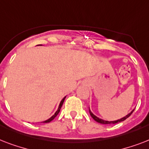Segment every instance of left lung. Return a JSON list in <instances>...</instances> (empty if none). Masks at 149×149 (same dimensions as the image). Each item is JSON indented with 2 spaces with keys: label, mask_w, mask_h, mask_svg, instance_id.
I'll use <instances>...</instances> for the list:
<instances>
[{
  "label": "left lung",
  "mask_w": 149,
  "mask_h": 149,
  "mask_svg": "<svg viewBox=\"0 0 149 149\" xmlns=\"http://www.w3.org/2000/svg\"><path fill=\"white\" fill-rule=\"evenodd\" d=\"M133 111H134V110L131 112L130 113H128L127 115H126L125 117H124V118H120V119H119V120H113V121H108V120H103V119H100V118H97V116H95L94 114H93L92 112H91V111L90 110V108H89V112H90V113H91V116L93 118V119L94 120H96L97 122L98 123H100V124H103V125H110V124H117V123H119V122H121V121H124L125 120H126L128 117H130L131 116V114H132V113H133Z\"/></svg>",
  "instance_id": "1"
}]
</instances>
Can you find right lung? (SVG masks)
I'll use <instances>...</instances> for the list:
<instances>
[{"mask_svg":"<svg viewBox=\"0 0 149 149\" xmlns=\"http://www.w3.org/2000/svg\"><path fill=\"white\" fill-rule=\"evenodd\" d=\"M65 97L64 98H63V100H61V102H60V104H59V106H58V110H57V111H56V112L55 113H54V115L53 116H52L51 118H49V119H48V120H45V121H43V123H49V122H50V121H52V120H53L54 118H56V116L58 115V113H59V111H60V109H61V107H62V106H63V102H64V100H65Z\"/></svg>","mask_w":149,"mask_h":149,"instance_id":"obj_1","label":"right lung"}]
</instances>
